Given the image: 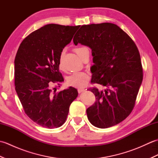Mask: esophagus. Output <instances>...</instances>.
Listing matches in <instances>:
<instances>
[{
    "label": "esophagus",
    "mask_w": 158,
    "mask_h": 158,
    "mask_svg": "<svg viewBox=\"0 0 158 158\" xmlns=\"http://www.w3.org/2000/svg\"><path fill=\"white\" fill-rule=\"evenodd\" d=\"M77 91H78L79 94H80V93H81L83 92H84L85 91V89L84 88H79L78 89H77Z\"/></svg>",
    "instance_id": "1"
}]
</instances>
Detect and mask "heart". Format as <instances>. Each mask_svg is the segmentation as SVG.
Instances as JSON below:
<instances>
[{"label": "heart", "instance_id": "obj_1", "mask_svg": "<svg viewBox=\"0 0 158 158\" xmlns=\"http://www.w3.org/2000/svg\"><path fill=\"white\" fill-rule=\"evenodd\" d=\"M86 50H88L85 47H79V48H75L74 51L81 57L82 53ZM58 66L60 70H63V55L62 53L60 54L58 62ZM90 79L89 74L85 72H76L71 74L69 77H67L66 83L70 86L75 87V88H83L84 87Z\"/></svg>", "mask_w": 158, "mask_h": 158}]
</instances>
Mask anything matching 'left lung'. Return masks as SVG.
Returning <instances> with one entry per match:
<instances>
[{
    "instance_id": "left-lung-1",
    "label": "left lung",
    "mask_w": 158,
    "mask_h": 158,
    "mask_svg": "<svg viewBox=\"0 0 158 158\" xmlns=\"http://www.w3.org/2000/svg\"><path fill=\"white\" fill-rule=\"evenodd\" d=\"M73 42L92 49L94 64L91 83L105 88L89 89L96 96V102L86 110L89 122L99 128L122 122L132 111L143 81L140 56L135 42L111 23L81 26Z\"/></svg>"
}]
</instances>
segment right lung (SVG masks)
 I'll return each mask as SVG.
<instances>
[{
	"instance_id": "obj_1",
	"label": "right lung",
	"mask_w": 158,
	"mask_h": 158,
	"mask_svg": "<svg viewBox=\"0 0 158 158\" xmlns=\"http://www.w3.org/2000/svg\"><path fill=\"white\" fill-rule=\"evenodd\" d=\"M80 26H43L23 40L15 58V91L25 113L39 126L55 128L65 122L78 92L70 87L57 92L64 81L58 62L63 48Z\"/></svg>"
}]
</instances>
